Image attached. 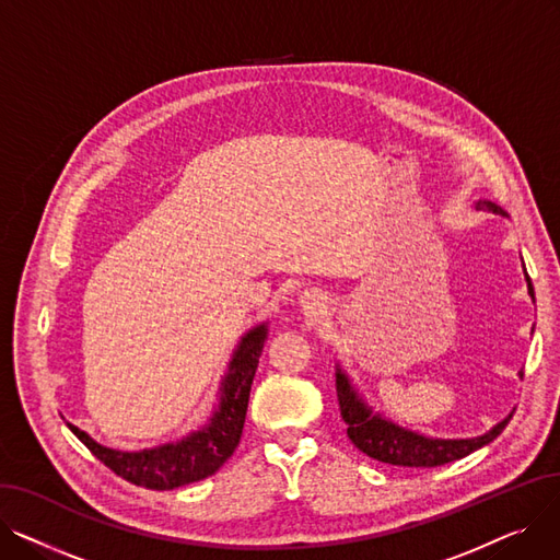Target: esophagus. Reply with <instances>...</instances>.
Here are the masks:
<instances>
[{
  "label": "esophagus",
  "instance_id": "obj_1",
  "mask_svg": "<svg viewBox=\"0 0 560 560\" xmlns=\"http://www.w3.org/2000/svg\"><path fill=\"white\" fill-rule=\"evenodd\" d=\"M300 304L306 308V311H319L322 306H325L327 304V298L325 295H322V292L319 290H304L302 292V295H300Z\"/></svg>",
  "mask_w": 560,
  "mask_h": 560
}]
</instances>
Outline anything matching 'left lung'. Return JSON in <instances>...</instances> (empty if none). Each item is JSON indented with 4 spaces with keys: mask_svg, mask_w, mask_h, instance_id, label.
Listing matches in <instances>:
<instances>
[{
    "mask_svg": "<svg viewBox=\"0 0 560 560\" xmlns=\"http://www.w3.org/2000/svg\"><path fill=\"white\" fill-rule=\"evenodd\" d=\"M477 209L509 218V213L502 209V206H497L494 201H488V199H479ZM524 279H526L528 295H532V300L536 302L534 285L526 270H524ZM336 393H338L340 416L347 424V435L351 443L374 460L388 463V465H401V467H438L472 454L486 447L488 443H492V440L506 429V424L515 413V410H511L502 422H497L490 431L475 438H433L420 431H410L388 420L386 416H381L378 410H374L365 401V397L359 393L354 381L349 378V374L342 370L340 363L336 365Z\"/></svg>",
    "mask_w": 560,
    "mask_h": 560,
    "instance_id": "8db88e82",
    "label": "left lung"
}]
</instances>
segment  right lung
<instances>
[{
  "mask_svg": "<svg viewBox=\"0 0 560 560\" xmlns=\"http://www.w3.org/2000/svg\"><path fill=\"white\" fill-rule=\"evenodd\" d=\"M265 340H268V322H260L241 338L238 347L233 349L226 374L222 376L220 399L209 422L176 440V443L140 452H122L104 447L79 427L70 422L66 424L106 467L129 483L150 490H172L201 481L215 475L241 443L252 381Z\"/></svg>",
  "mask_w": 560,
  "mask_h": 560,
  "instance_id": "right-lung-1",
  "label": "right lung"
}]
</instances>
